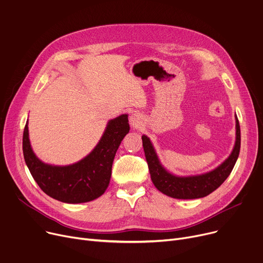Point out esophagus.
Wrapping results in <instances>:
<instances>
[{
	"label": "esophagus",
	"mask_w": 263,
	"mask_h": 263,
	"mask_svg": "<svg viewBox=\"0 0 263 263\" xmlns=\"http://www.w3.org/2000/svg\"><path fill=\"white\" fill-rule=\"evenodd\" d=\"M129 123L133 129H139L142 126V123H144V118H142V115L140 113L135 112L130 115Z\"/></svg>",
	"instance_id": "1"
}]
</instances>
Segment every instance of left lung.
Here are the masks:
<instances>
[{
  "mask_svg": "<svg viewBox=\"0 0 263 263\" xmlns=\"http://www.w3.org/2000/svg\"><path fill=\"white\" fill-rule=\"evenodd\" d=\"M236 119V140L234 148L229 157L221 162L217 168L203 174L177 176L164 169L156 154L150 138L142 135V147H144L146 159L152 182L158 191L166 196L177 199H196L202 198L219 187L231 174L234 165L239 156L240 151V126Z\"/></svg>",
  "mask_w": 263,
  "mask_h": 263,
  "instance_id": "1",
  "label": "left lung"
}]
</instances>
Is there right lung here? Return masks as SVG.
Masks as SVG:
<instances>
[{"instance_id": "obj_1", "label": "right lung", "mask_w": 263, "mask_h": 263, "mask_svg": "<svg viewBox=\"0 0 263 263\" xmlns=\"http://www.w3.org/2000/svg\"><path fill=\"white\" fill-rule=\"evenodd\" d=\"M128 114L107 124L98 145L83 159L68 165L45 163L34 154L28 133V121L23 134V153L28 169L47 195L66 203H82L102 196L107 190L116 151L129 133Z\"/></svg>"}]
</instances>
